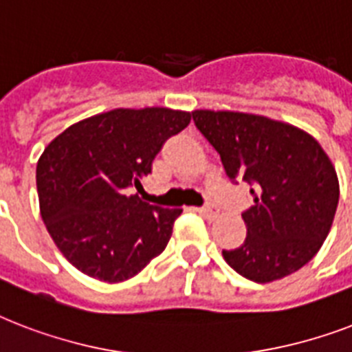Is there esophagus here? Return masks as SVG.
Listing matches in <instances>:
<instances>
[{"mask_svg":"<svg viewBox=\"0 0 352 352\" xmlns=\"http://www.w3.org/2000/svg\"><path fill=\"white\" fill-rule=\"evenodd\" d=\"M197 212L203 215L204 219H208V221H212V219H215V217H217V208L210 206V204H206V206H203V208H199Z\"/></svg>","mask_w":352,"mask_h":352,"instance_id":"1","label":"esophagus"}]
</instances>
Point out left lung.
I'll use <instances>...</instances> for the list:
<instances>
[{"instance_id": "8db88e82", "label": "left lung", "mask_w": 352, "mask_h": 352, "mask_svg": "<svg viewBox=\"0 0 352 352\" xmlns=\"http://www.w3.org/2000/svg\"><path fill=\"white\" fill-rule=\"evenodd\" d=\"M192 117L226 175L252 184L246 239L223 250L225 261L256 283L300 270L327 239L338 206V175L327 153L300 127L261 115L197 109Z\"/></svg>"}]
</instances>
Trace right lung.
Masks as SVG:
<instances>
[{
	"label": "right lung",
	"instance_id": "obj_1",
	"mask_svg": "<svg viewBox=\"0 0 352 352\" xmlns=\"http://www.w3.org/2000/svg\"><path fill=\"white\" fill-rule=\"evenodd\" d=\"M192 113L168 107L113 109L80 120L41 153L36 186L41 219L73 267L118 283L164 250L181 208L144 203L133 188Z\"/></svg>",
	"mask_w": 352,
	"mask_h": 352
}]
</instances>
